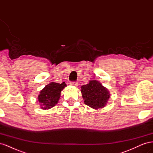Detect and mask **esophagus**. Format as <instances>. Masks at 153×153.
<instances>
[{
	"mask_svg": "<svg viewBox=\"0 0 153 153\" xmlns=\"http://www.w3.org/2000/svg\"><path fill=\"white\" fill-rule=\"evenodd\" d=\"M69 84H70L71 85H73V86H78V83L77 82H75V81L70 82Z\"/></svg>",
	"mask_w": 153,
	"mask_h": 153,
	"instance_id": "obj_1",
	"label": "esophagus"
}]
</instances>
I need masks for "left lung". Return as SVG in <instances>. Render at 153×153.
Masks as SVG:
<instances>
[{
  "mask_svg": "<svg viewBox=\"0 0 153 153\" xmlns=\"http://www.w3.org/2000/svg\"><path fill=\"white\" fill-rule=\"evenodd\" d=\"M81 89L85 104L95 109L104 107L110 98L108 90L96 80L89 81Z\"/></svg>",
  "mask_w": 153,
  "mask_h": 153,
  "instance_id": "left-lung-1",
  "label": "left lung"
}]
</instances>
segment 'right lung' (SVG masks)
<instances>
[{"instance_id": "right-lung-1", "label": "right lung", "mask_w": 153, "mask_h": 153, "mask_svg": "<svg viewBox=\"0 0 153 153\" xmlns=\"http://www.w3.org/2000/svg\"><path fill=\"white\" fill-rule=\"evenodd\" d=\"M66 86L65 82L62 84L51 82L41 91L38 96V101L41 108L46 110L52 108L56 105L61 96V92Z\"/></svg>"}]
</instances>
